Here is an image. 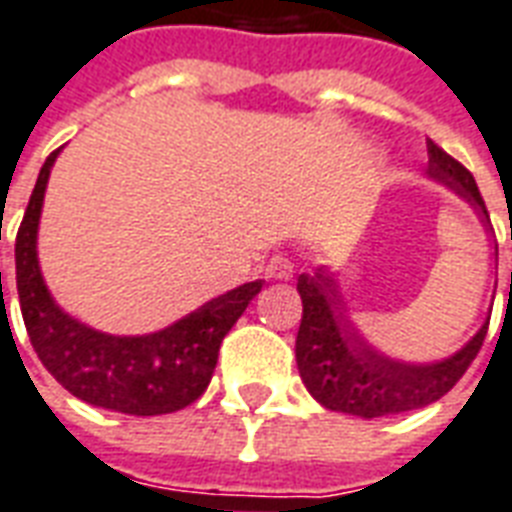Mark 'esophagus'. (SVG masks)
<instances>
[{"mask_svg": "<svg viewBox=\"0 0 512 512\" xmlns=\"http://www.w3.org/2000/svg\"><path fill=\"white\" fill-rule=\"evenodd\" d=\"M264 275L272 280H288L294 278V264H291V259H286V256H272L270 261H267V267H264Z\"/></svg>", "mask_w": 512, "mask_h": 512, "instance_id": "34e87169", "label": "esophagus"}]
</instances>
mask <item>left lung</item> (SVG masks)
Instances as JSON below:
<instances>
[{"mask_svg": "<svg viewBox=\"0 0 512 512\" xmlns=\"http://www.w3.org/2000/svg\"><path fill=\"white\" fill-rule=\"evenodd\" d=\"M426 151L429 175L445 183L453 194L467 199L478 210L483 226H489V210L470 169L461 167L459 161L432 140H426ZM297 291L302 297V324L297 332L299 375L305 380L307 391L326 410L359 418L397 416L445 397L478 356L489 332L486 321L470 343L453 353L451 359L434 364H405L375 351L356 332L351 318L345 315L343 297L329 272H302L297 278Z\"/></svg>", "mask_w": 512, "mask_h": 512, "instance_id": "obj_1", "label": "left lung"}]
</instances>
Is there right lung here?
<instances>
[{
    "mask_svg": "<svg viewBox=\"0 0 512 512\" xmlns=\"http://www.w3.org/2000/svg\"><path fill=\"white\" fill-rule=\"evenodd\" d=\"M56 156L59 151L42 164L15 237V286L34 351L45 370L72 397L88 405L126 416H164L183 410L205 394L218 348L261 291V280L232 288L180 318L178 324L142 337H115L69 318L53 302L37 261V226Z\"/></svg>",
    "mask_w": 512,
    "mask_h": 512,
    "instance_id": "obj_1",
    "label": "right lung"
}]
</instances>
